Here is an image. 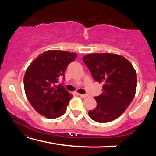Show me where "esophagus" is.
Returning a JSON list of instances; mask_svg holds the SVG:
<instances>
[{
  "label": "esophagus",
  "mask_w": 156,
  "mask_h": 156,
  "mask_svg": "<svg viewBox=\"0 0 156 156\" xmlns=\"http://www.w3.org/2000/svg\"><path fill=\"white\" fill-rule=\"evenodd\" d=\"M79 96H80V97H81L82 98H86L87 97H88L87 94H79Z\"/></svg>",
  "instance_id": "esophagus-1"
}]
</instances>
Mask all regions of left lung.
<instances>
[{"label":"left lung","mask_w":156,"mask_h":156,"mask_svg":"<svg viewBox=\"0 0 156 156\" xmlns=\"http://www.w3.org/2000/svg\"><path fill=\"white\" fill-rule=\"evenodd\" d=\"M95 81L102 83V94L94 97L97 106L89 115L97 122L105 123L122 114L135 96L137 75L125 57L109 54H90L83 58Z\"/></svg>","instance_id":"8db88e82"}]
</instances>
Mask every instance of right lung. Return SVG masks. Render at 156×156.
I'll return each instance as SVG.
<instances>
[{"label":"right lung","mask_w":156,"mask_h":156,"mask_svg":"<svg viewBox=\"0 0 156 156\" xmlns=\"http://www.w3.org/2000/svg\"><path fill=\"white\" fill-rule=\"evenodd\" d=\"M76 57V53L49 50L39 54L27 69L23 79L26 96L41 115L54 119L66 112L73 96L58 83L60 76L65 79L66 68Z\"/></svg>","instance_id":"add662e5"}]
</instances>
